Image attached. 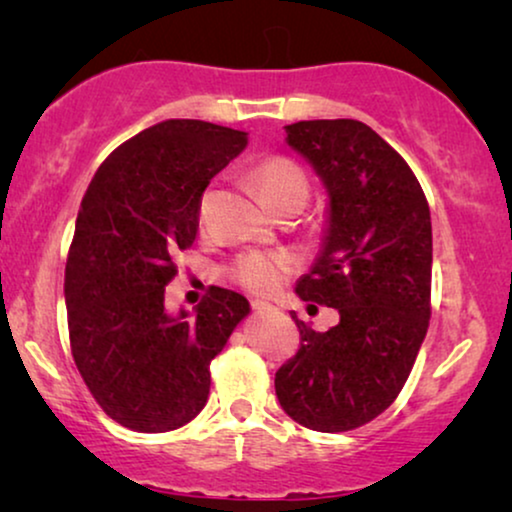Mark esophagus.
I'll use <instances>...</instances> for the list:
<instances>
[{
	"mask_svg": "<svg viewBox=\"0 0 512 512\" xmlns=\"http://www.w3.org/2000/svg\"><path fill=\"white\" fill-rule=\"evenodd\" d=\"M251 307H254L256 314H268V312H275V307H272L270 303H263V300H254L251 303Z\"/></svg>",
	"mask_w": 512,
	"mask_h": 512,
	"instance_id": "esophagus-1",
	"label": "esophagus"
}]
</instances>
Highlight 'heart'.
Instances as JSON below:
<instances>
[{
  "label": "heart",
  "instance_id": "b5f03b06",
  "mask_svg": "<svg viewBox=\"0 0 512 512\" xmlns=\"http://www.w3.org/2000/svg\"><path fill=\"white\" fill-rule=\"evenodd\" d=\"M249 181L261 195L265 205L284 212L289 207H303L310 198V181L303 167L284 156H270L258 160L249 170ZM209 193L200 200V221H205ZM293 268V258L286 251H247L237 256L230 265V279L242 289L258 296H268L284 282Z\"/></svg>",
  "mask_w": 512,
  "mask_h": 512
}]
</instances>
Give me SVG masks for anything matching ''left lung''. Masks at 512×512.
Returning <instances> with one entry per match:
<instances>
[{"instance_id":"1","label":"left lung","mask_w":512,"mask_h":512,"mask_svg":"<svg viewBox=\"0 0 512 512\" xmlns=\"http://www.w3.org/2000/svg\"><path fill=\"white\" fill-rule=\"evenodd\" d=\"M286 142L328 188V235L305 303L335 307L340 321L317 333L291 314L300 347L275 375L286 415L312 431L373 422L401 394L431 319V212L415 172L354 118L286 125Z\"/></svg>"}]
</instances>
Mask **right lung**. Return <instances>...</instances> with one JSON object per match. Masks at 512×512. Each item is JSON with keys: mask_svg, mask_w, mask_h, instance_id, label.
<instances>
[{"mask_svg": "<svg viewBox=\"0 0 512 512\" xmlns=\"http://www.w3.org/2000/svg\"><path fill=\"white\" fill-rule=\"evenodd\" d=\"M244 146L247 132L172 118L111 151L83 195L65 268L69 345L97 405L125 429L191 422L207 403L209 363L249 314V300L221 286L193 319L165 310L202 193Z\"/></svg>", "mask_w": 512, "mask_h": 512, "instance_id": "1", "label": "right lung"}]
</instances>
